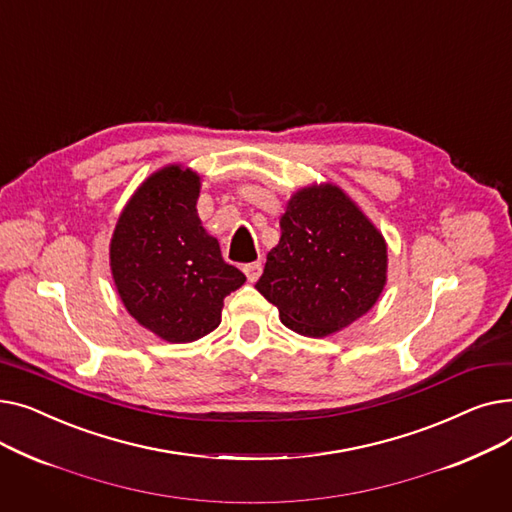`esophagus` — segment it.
Here are the masks:
<instances>
[{"label": "esophagus", "mask_w": 512, "mask_h": 512, "mask_svg": "<svg viewBox=\"0 0 512 512\" xmlns=\"http://www.w3.org/2000/svg\"><path fill=\"white\" fill-rule=\"evenodd\" d=\"M261 261H251V263H245L242 265V272L247 274V278H249V282H255L259 276H261Z\"/></svg>", "instance_id": "34e87169"}]
</instances>
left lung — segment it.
I'll use <instances>...</instances> for the list:
<instances>
[{"mask_svg":"<svg viewBox=\"0 0 512 512\" xmlns=\"http://www.w3.org/2000/svg\"><path fill=\"white\" fill-rule=\"evenodd\" d=\"M280 228L255 288L286 328L321 338L375 305L386 284V242L338 186L303 188Z\"/></svg>","mask_w":512,"mask_h":512,"instance_id":"obj_1","label":"left lung"}]
</instances>
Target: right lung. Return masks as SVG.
Returning a JSON list of instances; mask_svg holds the SVG:
<instances>
[{
	"instance_id": "1",
	"label": "right lung",
	"mask_w": 512,
	"mask_h": 512,
	"mask_svg": "<svg viewBox=\"0 0 512 512\" xmlns=\"http://www.w3.org/2000/svg\"><path fill=\"white\" fill-rule=\"evenodd\" d=\"M199 186V176L180 166L153 174L124 207L110 247L128 313L176 344L218 328L224 299L247 280L201 226Z\"/></svg>"
}]
</instances>
